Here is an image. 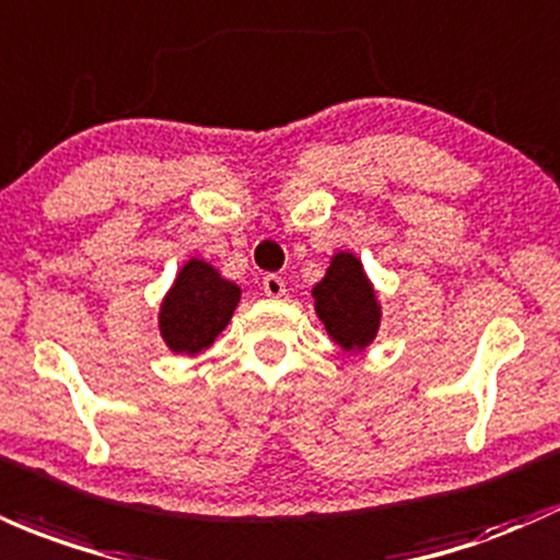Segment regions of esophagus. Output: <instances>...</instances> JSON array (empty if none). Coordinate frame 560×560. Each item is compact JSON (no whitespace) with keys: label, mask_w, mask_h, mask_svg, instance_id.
<instances>
[{"label":"esophagus","mask_w":560,"mask_h":560,"mask_svg":"<svg viewBox=\"0 0 560 560\" xmlns=\"http://www.w3.org/2000/svg\"><path fill=\"white\" fill-rule=\"evenodd\" d=\"M262 292H266L268 298H284V294H287L284 279H281V276H276V273L262 276Z\"/></svg>","instance_id":"1"}]
</instances>
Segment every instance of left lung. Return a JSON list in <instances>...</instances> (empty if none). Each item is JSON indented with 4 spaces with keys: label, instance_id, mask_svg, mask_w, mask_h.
Returning <instances> with one entry per match:
<instances>
[{
    "label": "left lung",
    "instance_id": "1",
    "mask_svg": "<svg viewBox=\"0 0 560 560\" xmlns=\"http://www.w3.org/2000/svg\"><path fill=\"white\" fill-rule=\"evenodd\" d=\"M316 316L342 350H364L377 337L380 303L353 252H337L327 276L313 287Z\"/></svg>",
    "mask_w": 560,
    "mask_h": 560
}]
</instances>
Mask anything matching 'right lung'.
I'll list each match as a JSON object with an SVG mask.
<instances>
[{"label":"right lung","mask_w":560,"mask_h":560,"mask_svg":"<svg viewBox=\"0 0 560 560\" xmlns=\"http://www.w3.org/2000/svg\"><path fill=\"white\" fill-rule=\"evenodd\" d=\"M242 290L210 262L190 257L159 308V331L172 353L196 355L229 327Z\"/></svg>","instance_id":"add662e5"}]
</instances>
